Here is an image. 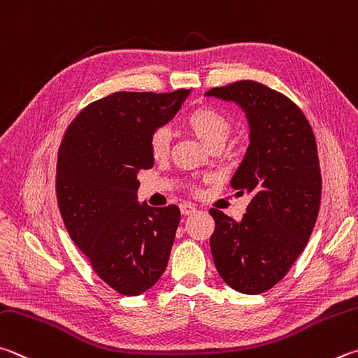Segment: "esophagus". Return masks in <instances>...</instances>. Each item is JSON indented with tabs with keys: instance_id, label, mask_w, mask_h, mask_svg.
I'll list each match as a JSON object with an SVG mask.
<instances>
[{
	"instance_id": "34e87169",
	"label": "esophagus",
	"mask_w": 358,
	"mask_h": 358,
	"mask_svg": "<svg viewBox=\"0 0 358 358\" xmlns=\"http://www.w3.org/2000/svg\"><path fill=\"white\" fill-rule=\"evenodd\" d=\"M180 211H181V214H185V216H187V214L196 213L197 208L194 206V205H191V203H181L180 205Z\"/></svg>"
}]
</instances>
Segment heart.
Wrapping results in <instances>:
<instances>
[{
	"instance_id": "1",
	"label": "heart",
	"mask_w": 358,
	"mask_h": 358,
	"mask_svg": "<svg viewBox=\"0 0 358 358\" xmlns=\"http://www.w3.org/2000/svg\"><path fill=\"white\" fill-rule=\"evenodd\" d=\"M181 125L210 148H222L233 131L230 117L213 106H197L187 113ZM171 150V134L166 128H157L148 138V152L155 161H164Z\"/></svg>"
}]
</instances>
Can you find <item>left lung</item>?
Wrapping results in <instances>:
<instances>
[{
	"mask_svg": "<svg viewBox=\"0 0 358 358\" xmlns=\"http://www.w3.org/2000/svg\"><path fill=\"white\" fill-rule=\"evenodd\" d=\"M206 95L236 101L250 125V145L231 178L250 201L241 222L211 208V255L229 287L262 294L288 274L316 224L322 189L316 139L302 109L262 83L236 81Z\"/></svg>",
	"mask_w": 358,
	"mask_h": 358,
	"instance_id": "1",
	"label": "left lung"
}]
</instances>
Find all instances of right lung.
I'll use <instances>...</instances> for the list:
<instances>
[{
	"mask_svg": "<svg viewBox=\"0 0 358 358\" xmlns=\"http://www.w3.org/2000/svg\"><path fill=\"white\" fill-rule=\"evenodd\" d=\"M189 94L114 92L78 114L57 153L64 225L103 282L123 296L150 289L164 272L180 224L177 205H139L138 173L153 167L148 138Z\"/></svg>",
	"mask_w": 358,
	"mask_h": 358,
	"instance_id": "right-lung-1",
	"label": "right lung"
}]
</instances>
